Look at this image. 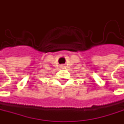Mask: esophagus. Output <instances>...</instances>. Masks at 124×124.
I'll return each mask as SVG.
<instances>
[{
    "label": "esophagus",
    "mask_w": 124,
    "mask_h": 124,
    "mask_svg": "<svg viewBox=\"0 0 124 124\" xmlns=\"http://www.w3.org/2000/svg\"><path fill=\"white\" fill-rule=\"evenodd\" d=\"M61 68H63L65 67V65H61Z\"/></svg>",
    "instance_id": "obj_1"
}]
</instances>
